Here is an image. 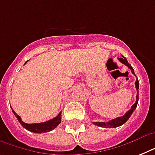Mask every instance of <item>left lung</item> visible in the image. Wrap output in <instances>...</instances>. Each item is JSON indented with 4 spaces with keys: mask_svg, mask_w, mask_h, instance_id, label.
<instances>
[{
    "mask_svg": "<svg viewBox=\"0 0 155 155\" xmlns=\"http://www.w3.org/2000/svg\"><path fill=\"white\" fill-rule=\"evenodd\" d=\"M118 60L120 61V63H123V64H125V66H127L128 68H130V70H131V72L134 74V68H132V66L130 65V63H128L127 59L125 57L122 55L121 58H118ZM135 87H136V89H137V97H136V102L134 103V104H133L131 108H130V110L128 111L127 113H125V115L122 116V117H117L115 119H113V120H111L110 121H108V122H93V124L96 125H98L100 127H103V128H116L118 127V126H120V125H122L124 123H125L129 120V118L130 117V116L132 115L133 112L135 110V108H137V102H138V89H139V82H138V80H137V78L136 79V81H135Z\"/></svg>",
    "mask_w": 155,
    "mask_h": 155,
    "instance_id": "obj_1",
    "label": "left lung"
}]
</instances>
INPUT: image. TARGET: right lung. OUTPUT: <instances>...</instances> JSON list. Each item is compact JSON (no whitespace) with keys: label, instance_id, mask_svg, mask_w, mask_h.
<instances>
[{"label":"right lung","instance_id":"right-lung-1","mask_svg":"<svg viewBox=\"0 0 155 155\" xmlns=\"http://www.w3.org/2000/svg\"><path fill=\"white\" fill-rule=\"evenodd\" d=\"M27 63V61L25 62V63ZM13 110V114L16 116V117L18 120V121L20 122V124L22 125V127L26 129L27 130L30 131V132L36 133V134H42V133H47L49 131L53 130L54 128H56L59 124L61 123V113L58 114L57 117L54 118L46 121V122H42V123H34V124H27L25 123L24 121L21 120L20 116H18L17 113Z\"/></svg>","mask_w":155,"mask_h":155}]
</instances>
